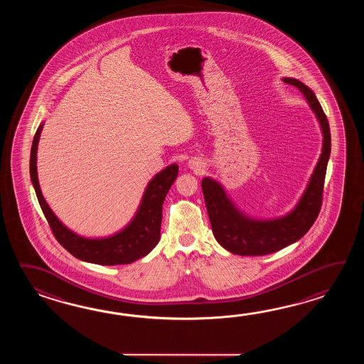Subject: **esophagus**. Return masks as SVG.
Returning <instances> with one entry per match:
<instances>
[{"mask_svg": "<svg viewBox=\"0 0 364 364\" xmlns=\"http://www.w3.org/2000/svg\"><path fill=\"white\" fill-rule=\"evenodd\" d=\"M190 163H191V165H190V166H191L193 169H195V171H199V169H200V164L196 163V161H190Z\"/></svg>", "mask_w": 364, "mask_h": 364, "instance_id": "1", "label": "esophagus"}]
</instances>
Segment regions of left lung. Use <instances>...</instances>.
<instances>
[{"mask_svg":"<svg viewBox=\"0 0 364 364\" xmlns=\"http://www.w3.org/2000/svg\"><path fill=\"white\" fill-rule=\"evenodd\" d=\"M282 80L298 88L315 112L324 135L323 151L298 205L287 216L276 220L257 221L243 216L226 198L221 185L213 179H203L201 188L213 235L223 247L235 255H268L287 247L309 232L321 209L326 165L331 155L329 124L315 93L307 85L293 77H284Z\"/></svg>","mask_w":364,"mask_h":364,"instance_id":"left-lung-1","label":"left lung"}]
</instances>
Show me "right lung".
Here are the masks:
<instances>
[{
	"instance_id": "obj_1",
	"label": "right lung",
	"mask_w": 364,
	"mask_h": 364,
	"mask_svg": "<svg viewBox=\"0 0 364 364\" xmlns=\"http://www.w3.org/2000/svg\"><path fill=\"white\" fill-rule=\"evenodd\" d=\"M41 129L43 124H40L32 140L30 174L40 207L55 240L62 247L83 262L100 265L130 264L149 254L160 240L163 203L171 186L178 176V165H169L156 174L155 178L148 183L138 213L126 229L109 238L85 240L75 232H70L61 224L41 195L36 171V151Z\"/></svg>"
}]
</instances>
